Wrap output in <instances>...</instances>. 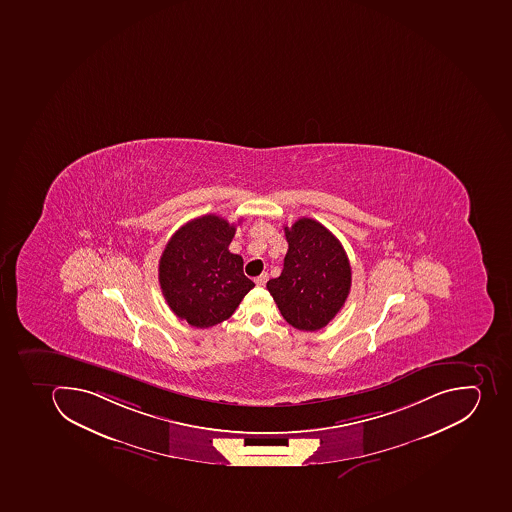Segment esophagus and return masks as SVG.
<instances>
[{
    "label": "esophagus",
    "mask_w": 512,
    "mask_h": 512,
    "mask_svg": "<svg viewBox=\"0 0 512 512\" xmlns=\"http://www.w3.org/2000/svg\"><path fill=\"white\" fill-rule=\"evenodd\" d=\"M267 279H269V275H267V272H262L261 275H258V277L254 279V283H256L258 287H264V285H266Z\"/></svg>",
    "instance_id": "1"
}]
</instances>
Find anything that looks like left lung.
I'll return each mask as SVG.
<instances>
[{
    "label": "left lung",
    "instance_id": "obj_1",
    "mask_svg": "<svg viewBox=\"0 0 512 512\" xmlns=\"http://www.w3.org/2000/svg\"><path fill=\"white\" fill-rule=\"evenodd\" d=\"M283 271L267 290L288 324L314 332L343 308L351 288V266L340 240L320 222L301 217L285 227Z\"/></svg>",
    "mask_w": 512,
    "mask_h": 512
}]
</instances>
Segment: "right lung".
I'll use <instances>...</instances> for the list:
<instances>
[{"label": "right lung", "mask_w": 512, "mask_h": 512, "mask_svg": "<svg viewBox=\"0 0 512 512\" xmlns=\"http://www.w3.org/2000/svg\"><path fill=\"white\" fill-rule=\"evenodd\" d=\"M235 230L216 214L196 217L172 235L159 259L169 308L196 329L229 319L254 287L243 274V258L229 251Z\"/></svg>", "instance_id": "add662e5"}]
</instances>
